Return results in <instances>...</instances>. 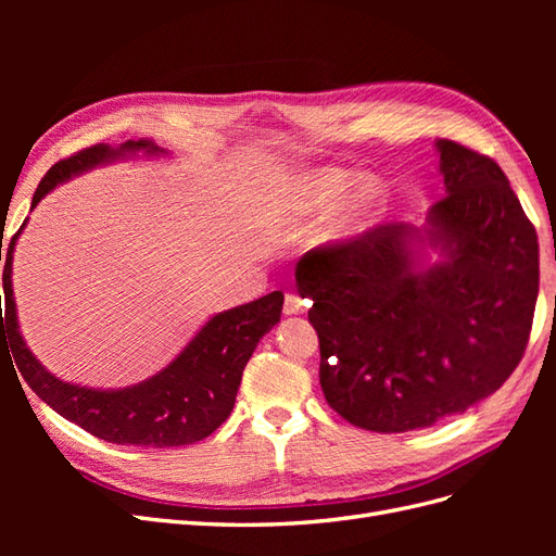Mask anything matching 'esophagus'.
Segmentation results:
<instances>
[{
    "mask_svg": "<svg viewBox=\"0 0 556 556\" xmlns=\"http://www.w3.org/2000/svg\"><path fill=\"white\" fill-rule=\"evenodd\" d=\"M308 306H311L308 299L299 296V294H294V292L285 294V306H282L285 315H301V313L308 311Z\"/></svg>",
    "mask_w": 556,
    "mask_h": 556,
    "instance_id": "esophagus-1",
    "label": "esophagus"
}]
</instances>
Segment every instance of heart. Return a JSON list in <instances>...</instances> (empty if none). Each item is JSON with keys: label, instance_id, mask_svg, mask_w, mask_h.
Listing matches in <instances>:
<instances>
[{"label": "heart", "instance_id": "heart-1", "mask_svg": "<svg viewBox=\"0 0 556 556\" xmlns=\"http://www.w3.org/2000/svg\"><path fill=\"white\" fill-rule=\"evenodd\" d=\"M285 215L317 220L343 203L331 217L327 239L345 243L374 229L384 211V188L378 178L343 166H306L282 180L276 194Z\"/></svg>", "mask_w": 556, "mask_h": 556}]
</instances>
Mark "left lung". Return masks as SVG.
Segmentation results:
<instances>
[{
	"label": "left lung",
	"mask_w": 556,
	"mask_h": 556,
	"mask_svg": "<svg viewBox=\"0 0 556 556\" xmlns=\"http://www.w3.org/2000/svg\"><path fill=\"white\" fill-rule=\"evenodd\" d=\"M435 150L445 197L422 227L382 225L296 264L319 384L359 429L401 433L464 413L510 378L529 343L535 229L494 160L447 139Z\"/></svg>",
	"instance_id": "left-lung-1"
}]
</instances>
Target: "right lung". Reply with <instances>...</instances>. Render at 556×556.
Here are the masks:
<instances>
[{"label":"right lung","mask_w":556,"mask_h":556,"mask_svg":"<svg viewBox=\"0 0 556 556\" xmlns=\"http://www.w3.org/2000/svg\"><path fill=\"white\" fill-rule=\"evenodd\" d=\"M166 155L150 139L121 146L97 143L62 160L41 178L31 197V211L58 185L94 166L134 155ZM27 220L11 239L4 255V317L0 311V343L9 339L13 359L25 382L41 401L80 429L117 445L180 447L206 439L229 417L243 368L262 336L280 323L282 292H271L250 304L213 315L162 371L121 390H99L53 376L27 348L13 296V250ZM2 260V243H0Z\"/></svg>","instance_id":"right-lung-1"}]
</instances>
